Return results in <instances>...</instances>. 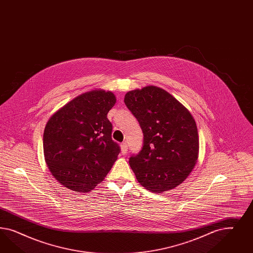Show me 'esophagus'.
<instances>
[{"label": "esophagus", "mask_w": 253, "mask_h": 253, "mask_svg": "<svg viewBox=\"0 0 253 253\" xmlns=\"http://www.w3.org/2000/svg\"><path fill=\"white\" fill-rule=\"evenodd\" d=\"M121 148H122V153L123 155H125L127 153V150H128V146H127V143L126 142H123L121 145Z\"/></svg>", "instance_id": "obj_1"}]
</instances>
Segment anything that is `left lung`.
<instances>
[{"mask_svg": "<svg viewBox=\"0 0 253 253\" xmlns=\"http://www.w3.org/2000/svg\"><path fill=\"white\" fill-rule=\"evenodd\" d=\"M124 103L144 133L142 150L129 160L138 182L153 193L175 188L199 158V133L191 113L152 85L127 92Z\"/></svg>", "mask_w": 253, "mask_h": 253, "instance_id": "8db88e82", "label": "left lung"}]
</instances>
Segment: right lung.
I'll use <instances>...</instances> for the list:
<instances>
[{"mask_svg": "<svg viewBox=\"0 0 253 253\" xmlns=\"http://www.w3.org/2000/svg\"><path fill=\"white\" fill-rule=\"evenodd\" d=\"M113 92L92 90L71 100L46 123L43 153L54 178L76 192H89L102 182L121 151L111 138L107 118Z\"/></svg>", "mask_w": 253, "mask_h": 253, "instance_id": "obj_1", "label": "right lung"}]
</instances>
